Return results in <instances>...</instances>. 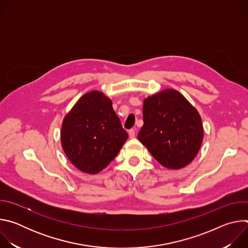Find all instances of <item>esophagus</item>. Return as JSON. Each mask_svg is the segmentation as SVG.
Instances as JSON below:
<instances>
[{
  "instance_id": "esophagus-1",
  "label": "esophagus",
  "mask_w": 248,
  "mask_h": 248,
  "mask_svg": "<svg viewBox=\"0 0 248 248\" xmlns=\"http://www.w3.org/2000/svg\"><path fill=\"white\" fill-rule=\"evenodd\" d=\"M128 135H129V138H134L135 137V129L134 128H131L128 130Z\"/></svg>"
}]
</instances>
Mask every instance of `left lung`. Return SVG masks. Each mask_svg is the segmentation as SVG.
<instances>
[{
    "instance_id": "left-lung-1",
    "label": "left lung",
    "mask_w": 248,
    "mask_h": 248,
    "mask_svg": "<svg viewBox=\"0 0 248 248\" xmlns=\"http://www.w3.org/2000/svg\"><path fill=\"white\" fill-rule=\"evenodd\" d=\"M143 122L138 140L162 166L178 170L195 158L203 140L201 118L180 92L166 89L145 99Z\"/></svg>"
}]
</instances>
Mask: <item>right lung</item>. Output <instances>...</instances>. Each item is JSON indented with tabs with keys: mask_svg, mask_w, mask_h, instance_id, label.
<instances>
[{
	"mask_svg": "<svg viewBox=\"0 0 248 248\" xmlns=\"http://www.w3.org/2000/svg\"><path fill=\"white\" fill-rule=\"evenodd\" d=\"M127 136L112 101L92 91L83 95L65 116L61 140L65 155L78 170L97 173L114 160Z\"/></svg>",
	"mask_w": 248,
	"mask_h": 248,
	"instance_id": "right-lung-1",
	"label": "right lung"
}]
</instances>
